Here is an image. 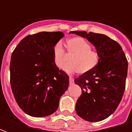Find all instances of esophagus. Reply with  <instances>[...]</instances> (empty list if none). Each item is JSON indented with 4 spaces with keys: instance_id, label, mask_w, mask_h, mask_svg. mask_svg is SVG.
Returning <instances> with one entry per match:
<instances>
[{
    "instance_id": "obj_1",
    "label": "esophagus",
    "mask_w": 132,
    "mask_h": 132,
    "mask_svg": "<svg viewBox=\"0 0 132 132\" xmlns=\"http://www.w3.org/2000/svg\"><path fill=\"white\" fill-rule=\"evenodd\" d=\"M73 83H74L73 78L72 77H69V83H70V84H73Z\"/></svg>"
}]
</instances>
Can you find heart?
Instances as JSON below:
<instances>
[{
  "mask_svg": "<svg viewBox=\"0 0 132 132\" xmlns=\"http://www.w3.org/2000/svg\"><path fill=\"white\" fill-rule=\"evenodd\" d=\"M66 53L72 55L69 62L63 67L67 73L77 72L86 74L97 66L100 61V54L92 50V46L88 41L80 37L69 39L66 42ZM52 56L55 65L61 68L66 61V54L62 43L57 42L52 46Z\"/></svg>",
  "mask_w": 132,
  "mask_h": 132,
  "instance_id": "1",
  "label": "heart"
}]
</instances>
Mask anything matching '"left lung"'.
Returning <instances> with one entry per match:
<instances>
[{"label": "left lung", "instance_id": "obj_1", "mask_svg": "<svg viewBox=\"0 0 132 132\" xmlns=\"http://www.w3.org/2000/svg\"><path fill=\"white\" fill-rule=\"evenodd\" d=\"M71 33L88 39L100 54L97 66L75 79L82 91L76 111L84 120L102 121L113 113L121 102L127 76V59L122 46L106 35L85 31Z\"/></svg>", "mask_w": 132, "mask_h": 132}]
</instances>
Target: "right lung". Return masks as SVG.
<instances>
[{"label": "right lung", "mask_w": 132, "mask_h": 132, "mask_svg": "<svg viewBox=\"0 0 132 132\" xmlns=\"http://www.w3.org/2000/svg\"><path fill=\"white\" fill-rule=\"evenodd\" d=\"M61 32L28 35L14 49L10 63V86L16 102L27 114L46 117L57 110L69 77L55 65L52 46Z\"/></svg>", "instance_id": "right-lung-1"}]
</instances>
